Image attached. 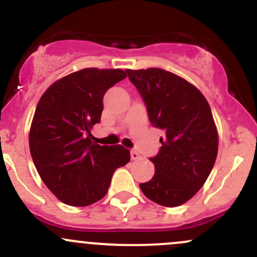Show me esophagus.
<instances>
[{
	"label": "esophagus",
	"mask_w": 257,
	"mask_h": 257,
	"mask_svg": "<svg viewBox=\"0 0 257 257\" xmlns=\"http://www.w3.org/2000/svg\"><path fill=\"white\" fill-rule=\"evenodd\" d=\"M130 155H131V160H134V161L140 160V155H139V152H137V151L132 150L131 152H130Z\"/></svg>",
	"instance_id": "obj_1"
}]
</instances>
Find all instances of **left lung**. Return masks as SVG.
Wrapping results in <instances>:
<instances>
[{"mask_svg": "<svg viewBox=\"0 0 257 257\" xmlns=\"http://www.w3.org/2000/svg\"><path fill=\"white\" fill-rule=\"evenodd\" d=\"M139 90L153 127L163 131L160 151L150 161L155 176L140 184L142 193L163 207L188 202L205 183L218 153V132L207 99L171 71L126 70Z\"/></svg>", "mask_w": 257, "mask_h": 257, "instance_id": "1", "label": "left lung"}]
</instances>
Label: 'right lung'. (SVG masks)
<instances>
[{
    "instance_id": "obj_1",
    "label": "right lung",
    "mask_w": 257,
    "mask_h": 257,
    "mask_svg": "<svg viewBox=\"0 0 257 257\" xmlns=\"http://www.w3.org/2000/svg\"><path fill=\"white\" fill-rule=\"evenodd\" d=\"M125 78L121 69H81L55 81L37 105L32 160L44 184L65 204L86 207L104 198L113 172L130 162L127 148L100 146L90 132L100 122L105 92Z\"/></svg>"
}]
</instances>
